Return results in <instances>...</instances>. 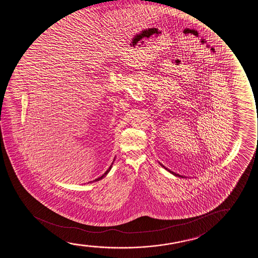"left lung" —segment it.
<instances>
[{
  "mask_svg": "<svg viewBox=\"0 0 258 258\" xmlns=\"http://www.w3.org/2000/svg\"><path fill=\"white\" fill-rule=\"evenodd\" d=\"M161 166H162L163 167H165V166H163V165H161ZM165 168H166V169L167 170V171H168V172H170V173H173V175H175V176H178V177H182V178H183V176H181V175H180V174H178V173H173V172H172V171H170V170L167 169V168H166V167H165Z\"/></svg>",
  "mask_w": 258,
  "mask_h": 258,
  "instance_id": "obj_1",
  "label": "left lung"
}]
</instances>
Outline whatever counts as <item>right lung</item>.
<instances>
[{"instance_id": "1", "label": "right lung", "mask_w": 258, "mask_h": 258, "mask_svg": "<svg viewBox=\"0 0 258 258\" xmlns=\"http://www.w3.org/2000/svg\"><path fill=\"white\" fill-rule=\"evenodd\" d=\"M113 161H114V159H113ZM113 163H112V164H111V166H109V168H108V169L106 170V173H104V174H103L102 176L99 177V178H98V179H95V180H93V181H97V180H101V179H102L103 177L106 176V173H108V172H109V171H110V169H111V168H112V166H113Z\"/></svg>"}]
</instances>
